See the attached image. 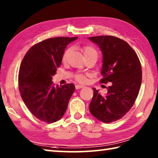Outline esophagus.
Masks as SVG:
<instances>
[{"mask_svg":"<svg viewBox=\"0 0 158 158\" xmlns=\"http://www.w3.org/2000/svg\"><path fill=\"white\" fill-rule=\"evenodd\" d=\"M83 87H84L83 85H76V88L77 89H81V88H83Z\"/></svg>","mask_w":158,"mask_h":158,"instance_id":"1","label":"esophagus"}]
</instances>
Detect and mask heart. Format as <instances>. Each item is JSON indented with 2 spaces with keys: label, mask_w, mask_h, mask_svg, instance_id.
<instances>
[{
  "label": "heart",
  "mask_w": 158,
  "mask_h": 158,
  "mask_svg": "<svg viewBox=\"0 0 158 158\" xmlns=\"http://www.w3.org/2000/svg\"><path fill=\"white\" fill-rule=\"evenodd\" d=\"M81 51L82 52V54L85 56V57H94L97 59L98 57V52L96 51V49L92 46H85L81 48ZM69 52V49L66 50V52H64V54L63 55V60H66V55H67L68 52ZM76 79L77 80L78 82H83L85 81H86V76L85 75L82 74V73H78L76 76Z\"/></svg>",
  "instance_id": "obj_1"
}]
</instances>
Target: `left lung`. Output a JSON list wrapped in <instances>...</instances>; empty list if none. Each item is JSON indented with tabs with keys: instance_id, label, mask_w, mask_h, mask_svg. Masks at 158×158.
I'll list each match as a JSON object with an SVG mask.
<instances>
[{
	"instance_id": "left-lung-1",
	"label": "left lung",
	"mask_w": 158,
	"mask_h": 158,
	"mask_svg": "<svg viewBox=\"0 0 158 158\" xmlns=\"http://www.w3.org/2000/svg\"><path fill=\"white\" fill-rule=\"evenodd\" d=\"M103 52L101 83H110L106 95L93 88L89 111L104 123L122 118L133 106L142 83V66L136 52L121 39L113 36L89 37Z\"/></svg>"
}]
</instances>
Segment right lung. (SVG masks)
I'll return each instance as SVG.
<instances>
[{
    "label": "right lung",
    "instance_id": "add662e5",
    "mask_svg": "<svg viewBox=\"0 0 158 158\" xmlns=\"http://www.w3.org/2000/svg\"><path fill=\"white\" fill-rule=\"evenodd\" d=\"M76 37H59L32 46L22 60L19 89L30 112L43 122L53 123L63 117L75 89L73 84L54 86L52 76L62 64L64 52Z\"/></svg>",
    "mask_w": 158,
    "mask_h": 158
}]
</instances>
